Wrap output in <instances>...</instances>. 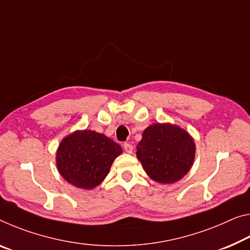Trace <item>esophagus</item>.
<instances>
[{"label":"esophagus","mask_w":250,"mask_h":250,"mask_svg":"<svg viewBox=\"0 0 250 250\" xmlns=\"http://www.w3.org/2000/svg\"><path fill=\"white\" fill-rule=\"evenodd\" d=\"M124 149H125V151L126 153H132V151H133V146H132V145H130V144H125Z\"/></svg>","instance_id":"esophagus-1"}]
</instances>
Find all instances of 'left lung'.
Segmentation results:
<instances>
[{
  "label": "left lung",
  "mask_w": 250,
  "mask_h": 250,
  "mask_svg": "<svg viewBox=\"0 0 250 250\" xmlns=\"http://www.w3.org/2000/svg\"><path fill=\"white\" fill-rule=\"evenodd\" d=\"M195 152L191 136L170 124L149 125L137 146V158L146 175L160 184L180 180L191 168Z\"/></svg>",
  "instance_id": "left-lung-1"
}]
</instances>
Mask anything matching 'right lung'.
I'll use <instances>...</instances> for the list:
<instances>
[{
    "mask_svg": "<svg viewBox=\"0 0 250 250\" xmlns=\"http://www.w3.org/2000/svg\"><path fill=\"white\" fill-rule=\"evenodd\" d=\"M121 152V146L104 134L91 130L75 131L59 146L57 167L69 184L92 189L104 180Z\"/></svg>",
    "mask_w": 250,
    "mask_h": 250,
    "instance_id": "obj_1",
    "label": "right lung"
}]
</instances>
